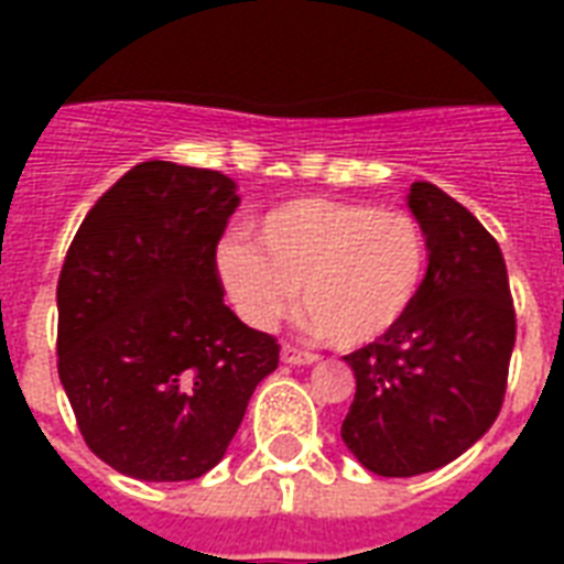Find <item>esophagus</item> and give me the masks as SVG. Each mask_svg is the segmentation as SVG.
I'll return each mask as SVG.
<instances>
[{"label":"esophagus","instance_id":"obj_1","mask_svg":"<svg viewBox=\"0 0 564 564\" xmlns=\"http://www.w3.org/2000/svg\"><path fill=\"white\" fill-rule=\"evenodd\" d=\"M281 360L290 362V366H313V362L318 360V354L307 351V348H299V345H292V343H283Z\"/></svg>","mask_w":564,"mask_h":564}]
</instances>
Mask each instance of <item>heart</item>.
I'll return each mask as SVG.
<instances>
[{
	"mask_svg": "<svg viewBox=\"0 0 564 564\" xmlns=\"http://www.w3.org/2000/svg\"><path fill=\"white\" fill-rule=\"evenodd\" d=\"M427 234L406 210L327 195L274 204L257 246L230 237L216 265L248 325L272 327L299 301L336 348H362L401 325L427 272Z\"/></svg>",
	"mask_w": 564,
	"mask_h": 564,
	"instance_id": "obj_1",
	"label": "heart"
}]
</instances>
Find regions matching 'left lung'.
Returning a JSON list of instances; mask_svg holds the SVG:
<instances>
[{"label":"left lung","mask_w":564,"mask_h":564,"mask_svg":"<svg viewBox=\"0 0 564 564\" xmlns=\"http://www.w3.org/2000/svg\"><path fill=\"white\" fill-rule=\"evenodd\" d=\"M410 207L427 234V274L383 339L345 357L357 394L345 445L380 477L436 471L495 424L516 348V304L498 239L438 187L419 181Z\"/></svg>","instance_id":"8db88e82"}]
</instances>
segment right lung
Wrapping results in <instances>:
<instances>
[{
  "instance_id": "right-lung-1",
  "label": "right lung",
  "mask_w": 564,
  "mask_h": 564,
  "mask_svg": "<svg viewBox=\"0 0 564 564\" xmlns=\"http://www.w3.org/2000/svg\"><path fill=\"white\" fill-rule=\"evenodd\" d=\"M237 187L149 161L87 213L57 278V375L101 463L149 482L219 463L248 398L278 369L272 334L225 307L216 248Z\"/></svg>"
}]
</instances>
